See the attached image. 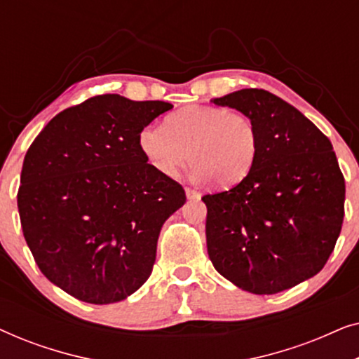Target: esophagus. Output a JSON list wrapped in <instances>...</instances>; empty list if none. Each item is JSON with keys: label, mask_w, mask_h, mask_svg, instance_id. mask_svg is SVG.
Wrapping results in <instances>:
<instances>
[{"label": "esophagus", "mask_w": 359, "mask_h": 359, "mask_svg": "<svg viewBox=\"0 0 359 359\" xmlns=\"http://www.w3.org/2000/svg\"><path fill=\"white\" fill-rule=\"evenodd\" d=\"M186 196H188V199H198L201 194L193 188H186Z\"/></svg>", "instance_id": "obj_1"}]
</instances>
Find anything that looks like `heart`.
<instances>
[{
    "label": "heart",
    "mask_w": 359,
    "mask_h": 359,
    "mask_svg": "<svg viewBox=\"0 0 359 359\" xmlns=\"http://www.w3.org/2000/svg\"><path fill=\"white\" fill-rule=\"evenodd\" d=\"M139 145L151 168L175 176L186 165L196 180L227 188L247 178L259 151V130L252 117L219 106H188L147 126Z\"/></svg>",
    "instance_id": "heart-1"
}]
</instances>
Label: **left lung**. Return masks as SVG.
I'll return each mask as SVG.
<instances>
[{
    "label": "left lung",
    "instance_id": "8db88e82",
    "mask_svg": "<svg viewBox=\"0 0 359 359\" xmlns=\"http://www.w3.org/2000/svg\"><path fill=\"white\" fill-rule=\"evenodd\" d=\"M214 102L257 122L259 151L247 178L203 196L209 258L243 291L281 292L325 266L345 217V178L328 137L273 93L247 88Z\"/></svg>",
    "mask_w": 359,
    "mask_h": 359
}]
</instances>
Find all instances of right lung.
I'll list each match as a JSON object with an SVG mask.
<instances>
[{
  "mask_svg": "<svg viewBox=\"0 0 359 359\" xmlns=\"http://www.w3.org/2000/svg\"><path fill=\"white\" fill-rule=\"evenodd\" d=\"M165 101L100 95L58 112L24 156L18 209L48 281L90 304L119 302L154 268L161 225L183 186L147 163L140 132Z\"/></svg>",
  "mask_w": 359,
  "mask_h": 359,
  "instance_id": "right-lung-1",
  "label": "right lung"
}]
</instances>
